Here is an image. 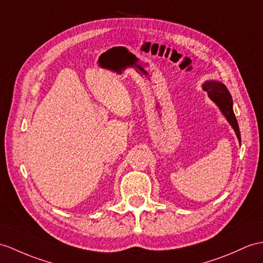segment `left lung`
Returning a JSON list of instances; mask_svg holds the SVG:
<instances>
[{"mask_svg":"<svg viewBox=\"0 0 263 263\" xmlns=\"http://www.w3.org/2000/svg\"><path fill=\"white\" fill-rule=\"evenodd\" d=\"M202 88L203 90H205L208 92L209 98L219 107V109L221 110L223 116L226 117V119L229 121V124L233 128L239 142H241L238 120H236L235 115L233 112L232 97L231 95H230L226 85L217 80H208L203 83Z\"/></svg>","mask_w":263,"mask_h":263,"instance_id":"obj_1","label":"left lung"}]
</instances>
